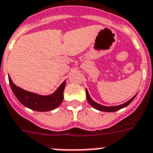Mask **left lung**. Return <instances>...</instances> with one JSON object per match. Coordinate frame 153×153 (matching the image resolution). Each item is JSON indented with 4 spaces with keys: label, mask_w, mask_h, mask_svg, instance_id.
<instances>
[{
    "label": "left lung",
    "mask_w": 153,
    "mask_h": 153,
    "mask_svg": "<svg viewBox=\"0 0 153 153\" xmlns=\"http://www.w3.org/2000/svg\"><path fill=\"white\" fill-rule=\"evenodd\" d=\"M86 99L88 101V102L90 103L91 106L94 107V109H98L99 111H103V112H115V111H117L119 109H122V108H125L126 107L127 105L130 104L131 102H133V100L135 98V97L137 96L136 94L135 96H133V98H131L130 100H128V102H125L123 104L121 105H115V106H105V105H102L101 104H98L97 102H95L94 100H92V98H91V96L88 93V91L86 89Z\"/></svg>",
    "instance_id": "left-lung-1"
}]
</instances>
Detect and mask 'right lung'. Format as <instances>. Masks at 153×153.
<instances>
[{
    "instance_id": "obj_1",
    "label": "right lung",
    "mask_w": 153,
    "mask_h": 153,
    "mask_svg": "<svg viewBox=\"0 0 153 153\" xmlns=\"http://www.w3.org/2000/svg\"><path fill=\"white\" fill-rule=\"evenodd\" d=\"M8 81L11 89L19 102L25 107L39 112L51 111L57 108L63 100V91L65 89L66 81L62 82L59 88L50 95H40L25 91L13 83L10 77Z\"/></svg>"
}]
</instances>
